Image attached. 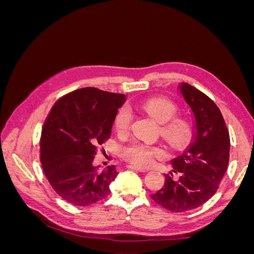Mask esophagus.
I'll use <instances>...</instances> for the list:
<instances>
[{
    "mask_svg": "<svg viewBox=\"0 0 254 254\" xmlns=\"http://www.w3.org/2000/svg\"><path fill=\"white\" fill-rule=\"evenodd\" d=\"M128 168H130V170H134V171H137V172H141V173H145V172H147V170H146V168H144V167H141V166H139V165H128L127 166Z\"/></svg>",
    "mask_w": 254,
    "mask_h": 254,
    "instance_id": "obj_1",
    "label": "esophagus"
}]
</instances>
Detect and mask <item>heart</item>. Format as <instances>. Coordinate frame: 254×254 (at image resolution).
<instances>
[{
  "label": "heart",
  "instance_id": "obj_1",
  "mask_svg": "<svg viewBox=\"0 0 254 254\" xmlns=\"http://www.w3.org/2000/svg\"><path fill=\"white\" fill-rule=\"evenodd\" d=\"M136 107L145 111L156 120L160 127L161 136L175 150L186 149L194 136V124L186 118H175L177 106L167 98L157 97L146 99L136 104ZM132 114L128 107L124 106L118 111L114 120L115 130L120 134L128 132L131 125ZM163 155V151L158 146H151L140 142L129 144L123 150V156L128 161L140 165H149L153 160Z\"/></svg>",
  "mask_w": 254,
  "mask_h": 254
}]
</instances>
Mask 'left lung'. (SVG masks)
Masks as SVG:
<instances>
[{"instance_id": "1", "label": "left lung", "mask_w": 254, "mask_h": 254, "mask_svg": "<svg viewBox=\"0 0 254 254\" xmlns=\"http://www.w3.org/2000/svg\"><path fill=\"white\" fill-rule=\"evenodd\" d=\"M180 91L194 113V142L172 161L175 176L165 175L163 188L150 195L156 203L174 213L196 209L216 193L230 156L229 130L216 104L189 83L180 84Z\"/></svg>"}]
</instances>
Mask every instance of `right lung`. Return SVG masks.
<instances>
[{"instance_id": "1", "label": "right lung", "mask_w": 254, "mask_h": 254, "mask_svg": "<svg viewBox=\"0 0 254 254\" xmlns=\"http://www.w3.org/2000/svg\"><path fill=\"white\" fill-rule=\"evenodd\" d=\"M124 94L82 88L61 97L42 127L40 161L53 190L66 202L88 206L110 194L114 165H93L97 146L111 135Z\"/></svg>"}]
</instances>
